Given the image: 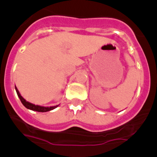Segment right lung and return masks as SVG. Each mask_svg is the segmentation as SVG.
Returning <instances> with one entry per match:
<instances>
[{
    "label": "right lung",
    "mask_w": 157,
    "mask_h": 157,
    "mask_svg": "<svg viewBox=\"0 0 157 157\" xmlns=\"http://www.w3.org/2000/svg\"><path fill=\"white\" fill-rule=\"evenodd\" d=\"M15 89H16L18 97H19V99H20V101H21L22 104H23V105H24V106L26 107L27 109H30V110L36 111V112H48V111L52 110V109H56V107L59 106V105H55V106L45 107V106H41V105H34V104H32V103H30V102H29V101H26V100H25L24 98L22 97L21 94H19V90H18L17 87L15 86Z\"/></svg>",
    "instance_id": "add662e5"
}]
</instances>
